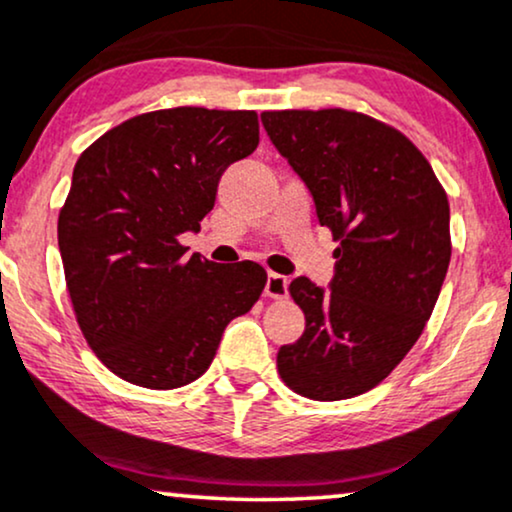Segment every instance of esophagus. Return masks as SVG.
<instances>
[{"mask_svg": "<svg viewBox=\"0 0 512 512\" xmlns=\"http://www.w3.org/2000/svg\"><path fill=\"white\" fill-rule=\"evenodd\" d=\"M286 293H288V279L286 276H281V274H269V279H267V286H264V295H267V298H274V300H283L286 298Z\"/></svg>", "mask_w": 512, "mask_h": 512, "instance_id": "1", "label": "esophagus"}]
</instances>
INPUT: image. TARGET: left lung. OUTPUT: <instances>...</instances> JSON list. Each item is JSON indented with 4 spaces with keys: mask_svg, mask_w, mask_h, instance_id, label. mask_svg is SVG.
<instances>
[{
    "mask_svg": "<svg viewBox=\"0 0 512 512\" xmlns=\"http://www.w3.org/2000/svg\"><path fill=\"white\" fill-rule=\"evenodd\" d=\"M262 123L310 188L336 240V276L288 286L305 334L276 355L283 384L310 400L379 386L432 317L451 262V207L415 143L355 109H281Z\"/></svg>",
    "mask_w": 512,
    "mask_h": 512,
    "instance_id": "left-lung-1",
    "label": "left lung"
}]
</instances>
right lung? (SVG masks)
<instances>
[{"instance_id":"1","label":"right lung","mask_w":512,"mask_h":512,"mask_svg":"<svg viewBox=\"0 0 512 512\" xmlns=\"http://www.w3.org/2000/svg\"><path fill=\"white\" fill-rule=\"evenodd\" d=\"M257 143V112L174 107L119 123L78 157L57 224L66 291L88 346L128 384L202 377L226 324L260 300V264L186 257L178 240Z\"/></svg>"}]
</instances>
